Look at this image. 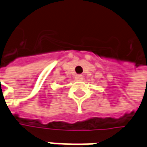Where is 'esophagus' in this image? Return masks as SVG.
<instances>
[{"label":"esophagus","mask_w":147,"mask_h":147,"mask_svg":"<svg viewBox=\"0 0 147 147\" xmlns=\"http://www.w3.org/2000/svg\"><path fill=\"white\" fill-rule=\"evenodd\" d=\"M84 79V76H82V75H79V76H76V81H82Z\"/></svg>","instance_id":"obj_1"}]
</instances>
